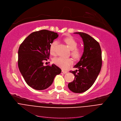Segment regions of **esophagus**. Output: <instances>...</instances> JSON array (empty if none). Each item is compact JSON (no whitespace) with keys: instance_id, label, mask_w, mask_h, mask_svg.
<instances>
[{"instance_id":"esophagus-1","label":"esophagus","mask_w":121,"mask_h":121,"mask_svg":"<svg viewBox=\"0 0 121 121\" xmlns=\"http://www.w3.org/2000/svg\"><path fill=\"white\" fill-rule=\"evenodd\" d=\"M67 73V71H64V70L61 71V74H66Z\"/></svg>"}]
</instances>
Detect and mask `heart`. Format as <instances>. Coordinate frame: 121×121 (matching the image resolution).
I'll list each match as a JSON object with an SVG mask.
<instances>
[{
    "label": "heart",
    "mask_w": 121,
    "mask_h": 121,
    "mask_svg": "<svg viewBox=\"0 0 121 121\" xmlns=\"http://www.w3.org/2000/svg\"><path fill=\"white\" fill-rule=\"evenodd\" d=\"M65 41L67 45L70 50H71V55L75 59H80L82 55V51L80 49L77 48L78 43L72 37H68L65 39ZM58 44L56 40L54 41L50 47V52L52 55H55L56 53V48ZM53 62L56 65L62 69H67L72 65L73 61L70 58H65L58 57L53 60Z\"/></svg>",
    "instance_id": "heart-1"
}]
</instances>
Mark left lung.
Returning a JSON list of instances; mask_svg holds the SVG:
<instances>
[{
	"label": "left lung",
	"instance_id": "1",
	"mask_svg": "<svg viewBox=\"0 0 121 121\" xmlns=\"http://www.w3.org/2000/svg\"><path fill=\"white\" fill-rule=\"evenodd\" d=\"M82 38L84 50L82 57L74 67L79 70L70 71L75 76L74 81L68 83L69 89L74 93H81L89 89L100 72L102 65V51L100 44L90 35L76 32Z\"/></svg>",
	"mask_w": 121,
	"mask_h": 121
}]
</instances>
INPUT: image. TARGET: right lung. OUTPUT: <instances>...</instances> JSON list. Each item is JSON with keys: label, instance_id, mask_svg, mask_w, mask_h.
Instances as JSON below:
<instances>
[{"label": "right lung", "instance_id": "obj_1", "mask_svg": "<svg viewBox=\"0 0 121 121\" xmlns=\"http://www.w3.org/2000/svg\"><path fill=\"white\" fill-rule=\"evenodd\" d=\"M59 36L47 30L34 32L24 40L18 51V66L27 84L34 89L44 90L52 84L61 70L54 64L44 66L49 59L50 47Z\"/></svg>", "mask_w": 121, "mask_h": 121}]
</instances>
